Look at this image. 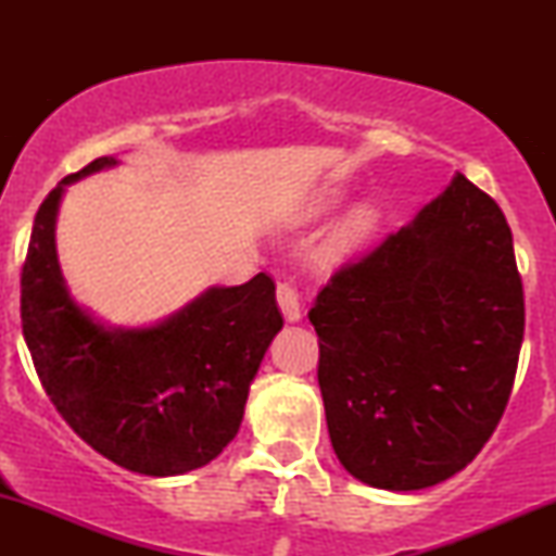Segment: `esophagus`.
Returning a JSON list of instances; mask_svg holds the SVG:
<instances>
[{"label":"esophagus","mask_w":556,"mask_h":556,"mask_svg":"<svg viewBox=\"0 0 556 556\" xmlns=\"http://www.w3.org/2000/svg\"><path fill=\"white\" fill-rule=\"evenodd\" d=\"M278 306H280V314L286 316V321H301L303 318V311H301V301H299V293H295V288L291 283H278Z\"/></svg>","instance_id":"1"}]
</instances>
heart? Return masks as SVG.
Segmentation results:
<instances>
[{
	"label": "heart",
	"mask_w": 556,
	"mask_h": 556,
	"mask_svg": "<svg viewBox=\"0 0 556 556\" xmlns=\"http://www.w3.org/2000/svg\"><path fill=\"white\" fill-rule=\"evenodd\" d=\"M341 202H344V189L331 187V185L318 187L295 204V210L291 212V217H288V223L291 225L316 223V219H321L329 215V212L337 210ZM379 225H382V212H379V207H375V204L369 202L356 204V207L349 210L346 215L331 227L329 238H326L321 248V257L326 263L344 261L346 255L356 253V250L367 245V242L375 238Z\"/></svg>",
	"instance_id": "1"
}]
</instances>
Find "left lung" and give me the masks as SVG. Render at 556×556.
Segmentation results:
<instances>
[{"mask_svg":"<svg viewBox=\"0 0 556 556\" xmlns=\"http://www.w3.org/2000/svg\"><path fill=\"white\" fill-rule=\"evenodd\" d=\"M308 321L341 466L384 491L447 481L489 443L519 364L523 291L504 212L455 172L331 278Z\"/></svg>","mask_w":556,"mask_h":556,"instance_id":"1","label":"left lung"}]
</instances>
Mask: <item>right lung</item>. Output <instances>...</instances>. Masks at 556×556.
<instances>
[{
  "label": "right lung",
  "instance_id": "right-lung-1",
  "mask_svg": "<svg viewBox=\"0 0 556 556\" xmlns=\"http://www.w3.org/2000/svg\"><path fill=\"white\" fill-rule=\"evenodd\" d=\"M101 156L71 174L35 215L22 268V331L40 382L86 443L143 476H181L238 435L250 384L283 329L276 283L210 286L149 326H111L80 306L58 261L65 189L118 166Z\"/></svg>",
  "mask_w": 556,
  "mask_h": 556
}]
</instances>
